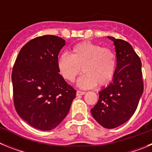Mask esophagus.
Segmentation results:
<instances>
[{
	"label": "esophagus",
	"mask_w": 152,
	"mask_h": 152,
	"mask_svg": "<svg viewBox=\"0 0 152 152\" xmlns=\"http://www.w3.org/2000/svg\"><path fill=\"white\" fill-rule=\"evenodd\" d=\"M84 94H85V92L84 91H77V96H80V95H84Z\"/></svg>",
	"instance_id": "34e87169"
}]
</instances>
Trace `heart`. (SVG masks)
Listing matches in <instances>:
<instances>
[{
	"instance_id": "obj_1",
	"label": "heart",
	"mask_w": 152,
	"mask_h": 152,
	"mask_svg": "<svg viewBox=\"0 0 152 152\" xmlns=\"http://www.w3.org/2000/svg\"><path fill=\"white\" fill-rule=\"evenodd\" d=\"M116 55L112 49L91 42H82L72 48V55L63 53L58 59V68L64 80L74 82L81 72L84 75L77 80V86L90 89L107 85L115 75Z\"/></svg>"
}]
</instances>
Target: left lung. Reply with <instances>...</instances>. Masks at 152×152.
<instances>
[{
  "mask_svg": "<svg viewBox=\"0 0 152 152\" xmlns=\"http://www.w3.org/2000/svg\"><path fill=\"white\" fill-rule=\"evenodd\" d=\"M116 53L113 82L99 92V100L91 110L93 117L107 129L126 123L136 110L143 93L142 62L129 42L112 36Z\"/></svg>",
  "mask_w": 152,
  "mask_h": 152,
  "instance_id": "obj_1",
  "label": "left lung"
}]
</instances>
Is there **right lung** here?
<instances>
[{
  "mask_svg": "<svg viewBox=\"0 0 152 152\" xmlns=\"http://www.w3.org/2000/svg\"><path fill=\"white\" fill-rule=\"evenodd\" d=\"M65 41L52 35L39 36L20 51L12 72L17 113L36 129L52 130L68 115L76 91L59 74L58 56Z\"/></svg>",
  "mask_w": 152,
  "mask_h": 152,
  "instance_id": "add662e5",
  "label": "right lung"
}]
</instances>
